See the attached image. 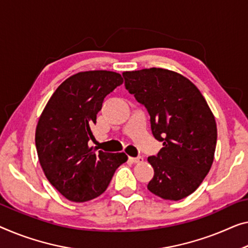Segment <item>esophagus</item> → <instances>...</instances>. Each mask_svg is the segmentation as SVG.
<instances>
[{
	"label": "esophagus",
	"instance_id": "34e87169",
	"mask_svg": "<svg viewBox=\"0 0 248 248\" xmlns=\"http://www.w3.org/2000/svg\"><path fill=\"white\" fill-rule=\"evenodd\" d=\"M129 160L135 162V164H139V162H142L143 161V158L141 156H138V157H129Z\"/></svg>",
	"mask_w": 248,
	"mask_h": 248
}]
</instances>
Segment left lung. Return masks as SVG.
Returning a JSON list of instances; mask_svg holds the SVG:
<instances>
[{"instance_id":"left-lung-1","label":"left lung","mask_w":248,"mask_h":248,"mask_svg":"<svg viewBox=\"0 0 248 248\" xmlns=\"http://www.w3.org/2000/svg\"><path fill=\"white\" fill-rule=\"evenodd\" d=\"M124 86L150 116L151 131L162 142L148 157L154 177L149 191L162 199L180 201L199 187L208 173L216 149L213 112L193 82L160 68L124 72Z\"/></svg>"}]
</instances>
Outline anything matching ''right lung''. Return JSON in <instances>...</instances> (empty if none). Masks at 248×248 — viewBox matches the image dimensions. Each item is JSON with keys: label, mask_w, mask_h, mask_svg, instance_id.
I'll return each mask as SVG.
<instances>
[{"label": "right lung", "mask_w": 248, "mask_h": 248, "mask_svg": "<svg viewBox=\"0 0 248 248\" xmlns=\"http://www.w3.org/2000/svg\"><path fill=\"white\" fill-rule=\"evenodd\" d=\"M124 83L119 73L105 70L79 72L54 91L40 117L35 146L40 164L51 185L76 202L100 196L116 169L127 161L124 153L89 148L91 127L110 92Z\"/></svg>", "instance_id": "1"}]
</instances>
